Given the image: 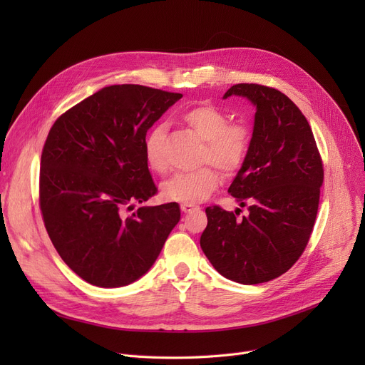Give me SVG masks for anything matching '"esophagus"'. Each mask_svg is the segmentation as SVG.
<instances>
[{"instance_id":"esophagus-1","label":"esophagus","mask_w":365,"mask_h":365,"mask_svg":"<svg viewBox=\"0 0 365 365\" xmlns=\"http://www.w3.org/2000/svg\"><path fill=\"white\" fill-rule=\"evenodd\" d=\"M180 208H182V212H183V213H189V212H192V210H198L200 207H198V205H195V204H187V202H183V204H180Z\"/></svg>"}]
</instances>
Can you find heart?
<instances>
[{
  "label": "heart",
  "mask_w": 365,
  "mask_h": 365,
  "mask_svg": "<svg viewBox=\"0 0 365 365\" xmlns=\"http://www.w3.org/2000/svg\"><path fill=\"white\" fill-rule=\"evenodd\" d=\"M183 121L204 139L201 152L202 163H212L225 173L238 170L250 146V131L241 123H227L223 110L213 105H197L182 115ZM165 127H152L145 139V158L150 170L163 173L167 168L164 152ZM222 178L213 167H202L195 171H182L168 178L163 186V197L168 201L195 204L207 200L220 185Z\"/></svg>",
  "instance_id": "1"
}]
</instances>
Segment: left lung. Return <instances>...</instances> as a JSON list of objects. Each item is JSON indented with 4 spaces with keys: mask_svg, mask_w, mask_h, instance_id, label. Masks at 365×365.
Wrapping results in <instances>:
<instances>
[{
    "mask_svg": "<svg viewBox=\"0 0 365 365\" xmlns=\"http://www.w3.org/2000/svg\"><path fill=\"white\" fill-rule=\"evenodd\" d=\"M231 96L256 108L247 157L229 186L241 207L248 204V215L238 219L217 205L207 207L200 244L220 275L252 285L278 278L303 253L324 171L309 123L285 94L259 84H237L223 99Z\"/></svg>",
    "mask_w": 365,
    "mask_h": 365,
    "instance_id": "left-lung-1",
    "label": "left lung"
}]
</instances>
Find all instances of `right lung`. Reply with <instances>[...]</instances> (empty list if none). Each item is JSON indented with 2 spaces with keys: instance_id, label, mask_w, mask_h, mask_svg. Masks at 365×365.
<instances>
[{
  "instance_id": "1",
  "label": "right lung",
  "mask_w": 365,
  "mask_h": 365,
  "mask_svg": "<svg viewBox=\"0 0 365 365\" xmlns=\"http://www.w3.org/2000/svg\"><path fill=\"white\" fill-rule=\"evenodd\" d=\"M180 99L138 84L103 87L48 133L40 171L44 225L63 262L91 285L115 289L142 278L180 220L178 202L124 216L157 192L146 133Z\"/></svg>"
}]
</instances>
